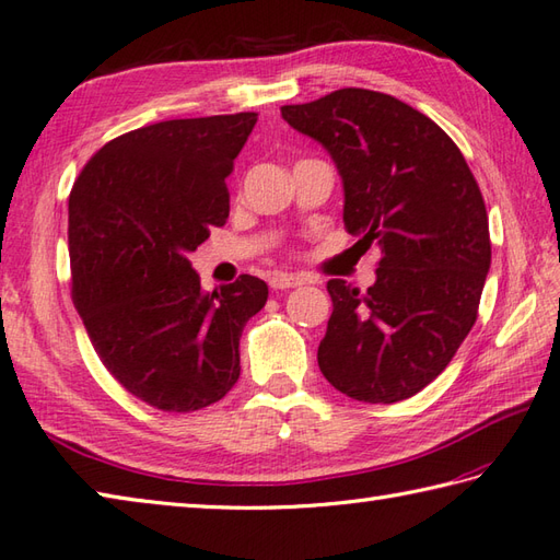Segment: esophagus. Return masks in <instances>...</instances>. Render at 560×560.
<instances>
[{"instance_id":"obj_1","label":"esophagus","mask_w":560,"mask_h":560,"mask_svg":"<svg viewBox=\"0 0 560 560\" xmlns=\"http://www.w3.org/2000/svg\"><path fill=\"white\" fill-rule=\"evenodd\" d=\"M271 289L277 291H287V289H295L301 287V283H305L303 277H295V273H273V277L269 279Z\"/></svg>"}]
</instances>
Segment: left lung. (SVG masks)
<instances>
[{
    "label": "left lung",
    "instance_id": "1",
    "mask_svg": "<svg viewBox=\"0 0 560 560\" xmlns=\"http://www.w3.org/2000/svg\"><path fill=\"white\" fill-rule=\"evenodd\" d=\"M281 116L330 152L347 233L381 249L364 293L327 281L332 315L317 366L354 400L410 398L442 374L478 317L490 269L483 194L456 142L390 94L347 86L281 106Z\"/></svg>",
    "mask_w": 560,
    "mask_h": 560
}]
</instances>
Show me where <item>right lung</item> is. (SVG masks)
<instances>
[{
	"label": "right lung",
	"instance_id": "obj_1",
	"mask_svg": "<svg viewBox=\"0 0 560 560\" xmlns=\"http://www.w3.org/2000/svg\"><path fill=\"white\" fill-rule=\"evenodd\" d=\"M257 114L174 118L114 138L70 194L72 301L102 364L164 412L221 400L267 283L243 273L201 289L189 252L225 225V177Z\"/></svg>",
	"mask_w": 560,
	"mask_h": 560
}]
</instances>
